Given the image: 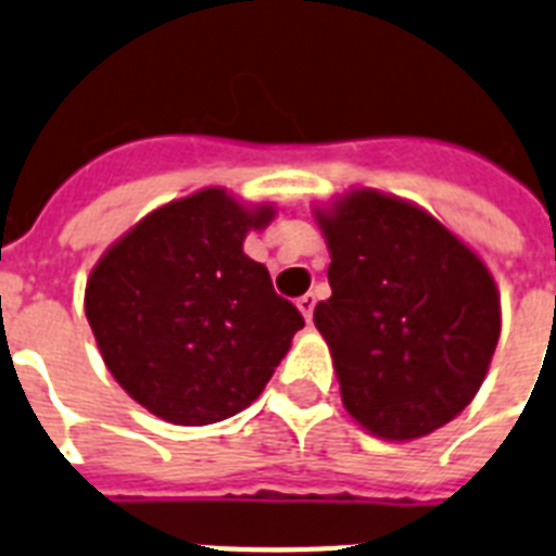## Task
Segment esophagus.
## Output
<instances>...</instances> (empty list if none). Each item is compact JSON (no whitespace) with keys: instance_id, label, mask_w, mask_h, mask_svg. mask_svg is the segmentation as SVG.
Returning <instances> with one entry per match:
<instances>
[{"instance_id":"34e87169","label":"esophagus","mask_w":556,"mask_h":556,"mask_svg":"<svg viewBox=\"0 0 556 556\" xmlns=\"http://www.w3.org/2000/svg\"><path fill=\"white\" fill-rule=\"evenodd\" d=\"M298 309H301V315H304L306 320H312V309H315V295H312V292H306V295L298 298Z\"/></svg>"}]
</instances>
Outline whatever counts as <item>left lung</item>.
Segmentation results:
<instances>
[{"label": "left lung", "mask_w": 556, "mask_h": 556, "mask_svg": "<svg viewBox=\"0 0 556 556\" xmlns=\"http://www.w3.org/2000/svg\"><path fill=\"white\" fill-rule=\"evenodd\" d=\"M332 298L315 306L343 406L383 440L432 434L483 383L500 338L492 273L420 206L352 190L315 210Z\"/></svg>", "instance_id": "8db88e82"}]
</instances>
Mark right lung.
Instances as JSON below:
<instances>
[{
    "mask_svg": "<svg viewBox=\"0 0 556 556\" xmlns=\"http://www.w3.org/2000/svg\"><path fill=\"white\" fill-rule=\"evenodd\" d=\"M273 204L206 187L144 215L87 278L85 315L104 366L147 412L206 426L247 409L304 318L244 252Z\"/></svg>",
    "mask_w": 556,
    "mask_h": 556,
    "instance_id": "1",
    "label": "right lung"
}]
</instances>
